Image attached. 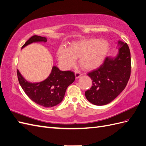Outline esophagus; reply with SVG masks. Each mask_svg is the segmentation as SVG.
<instances>
[{
	"label": "esophagus",
	"instance_id": "34e87169",
	"mask_svg": "<svg viewBox=\"0 0 146 146\" xmlns=\"http://www.w3.org/2000/svg\"><path fill=\"white\" fill-rule=\"evenodd\" d=\"M82 76V74L80 72V71H76L75 72V76H76V78H78Z\"/></svg>",
	"mask_w": 146,
	"mask_h": 146
}]
</instances>
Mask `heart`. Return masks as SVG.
<instances>
[{"label": "heart", "mask_w": 146, "mask_h": 146, "mask_svg": "<svg viewBox=\"0 0 146 146\" xmlns=\"http://www.w3.org/2000/svg\"><path fill=\"white\" fill-rule=\"evenodd\" d=\"M109 50L108 42L104 39H84L72 43L68 48L59 47L57 58L61 66L68 69L78 58L81 67L85 70L98 68L104 62Z\"/></svg>", "instance_id": "b5f03b06"}]
</instances>
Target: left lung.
<instances>
[{"instance_id":"left-lung-1","label":"left lung","mask_w":146,"mask_h":146,"mask_svg":"<svg viewBox=\"0 0 146 146\" xmlns=\"http://www.w3.org/2000/svg\"><path fill=\"white\" fill-rule=\"evenodd\" d=\"M119 52L115 58L106 57L100 67L88 74L92 86L85 91L87 100L96 105L111 102L125 89L131 73V57L127 44L118 41Z\"/></svg>"}]
</instances>
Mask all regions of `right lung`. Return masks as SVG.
Returning a JSON list of instances; mask_svg holds the SVG:
<instances>
[{"label":"right lung","mask_w":146,"mask_h":146,"mask_svg":"<svg viewBox=\"0 0 146 146\" xmlns=\"http://www.w3.org/2000/svg\"><path fill=\"white\" fill-rule=\"evenodd\" d=\"M36 42H46L47 38L34 35L24 44L22 48ZM17 75L20 85L29 98L44 107H54L61 102L66 89L76 78L73 72L61 71L56 66H53L50 74L46 80L38 83H31L26 80L18 69Z\"/></svg>","instance_id":"add662e5"}]
</instances>
